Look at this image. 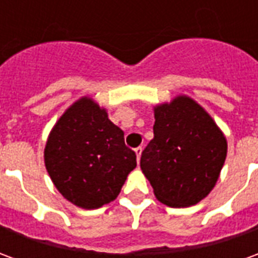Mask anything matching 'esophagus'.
<instances>
[{
  "instance_id": "1",
  "label": "esophagus",
  "mask_w": 258,
  "mask_h": 258,
  "mask_svg": "<svg viewBox=\"0 0 258 258\" xmlns=\"http://www.w3.org/2000/svg\"><path fill=\"white\" fill-rule=\"evenodd\" d=\"M135 153H137V159H138V162H140L141 155H142V146H138V148H135Z\"/></svg>"
}]
</instances>
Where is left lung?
<instances>
[{"label": "left lung", "instance_id": "left-lung-1", "mask_svg": "<svg viewBox=\"0 0 258 258\" xmlns=\"http://www.w3.org/2000/svg\"><path fill=\"white\" fill-rule=\"evenodd\" d=\"M225 157V137L194 99L178 96L155 107L153 140L142 152L141 168L162 203H199L214 188Z\"/></svg>", "mask_w": 258, "mask_h": 258}]
</instances>
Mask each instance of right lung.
Wrapping results in <instances>:
<instances>
[{
	"label": "right lung",
	"instance_id": "1",
	"mask_svg": "<svg viewBox=\"0 0 258 258\" xmlns=\"http://www.w3.org/2000/svg\"><path fill=\"white\" fill-rule=\"evenodd\" d=\"M44 159L64 199L87 210L116 199L137 167V155L125 146L123 130L90 98H81L59 118Z\"/></svg>",
	"mask_w": 258,
	"mask_h": 258
}]
</instances>
